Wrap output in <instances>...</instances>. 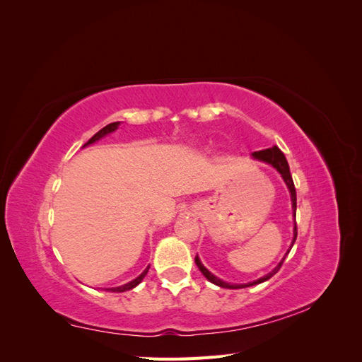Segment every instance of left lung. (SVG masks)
Segmentation results:
<instances>
[{
    "instance_id": "left-lung-1",
    "label": "left lung",
    "mask_w": 362,
    "mask_h": 362,
    "mask_svg": "<svg viewBox=\"0 0 362 362\" xmlns=\"http://www.w3.org/2000/svg\"><path fill=\"white\" fill-rule=\"evenodd\" d=\"M252 157H254L255 160H259V161H264V163H267V164H272V166L275 168V169L281 173L282 180L286 181L287 187H288V190H290L291 204H293V217H296V189H294V182H293V178H291V173H290V168H288V163H287L286 156L282 154L281 149H279L278 146H272V148L264 149V151H257V152H254V154H252ZM293 234H294V237H293V242H291V246H290L288 252L291 250V247H293V245H294V242H296V238H298V225H296V221H294ZM288 252H287V254H288ZM284 259H286V257H284L282 261L279 262V264H278L275 269H273L270 273H267V275H264V276L257 279V281H254V282L240 284V286H238V284H228V282H223L222 279L216 278V276L213 275V273H210V272H208V270L204 267V264L201 262V259L198 258V255H196L194 262H196V266L199 267V270L202 272V275H204L208 281H210V282L216 284V286L222 287V288H245V287H250V286H257V284H261V282H264V281L270 279L273 275H275V273L279 272Z\"/></svg>"
}]
</instances>
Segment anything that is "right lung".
I'll use <instances>...</instances> for the list:
<instances>
[{
    "mask_svg": "<svg viewBox=\"0 0 362 362\" xmlns=\"http://www.w3.org/2000/svg\"><path fill=\"white\" fill-rule=\"evenodd\" d=\"M119 124L120 122H113V124H108L107 127H104L103 129H100L98 131V133L87 141V144H84V146H87V145H92V144H95L96 140H100V139H103L104 136H107V134H110V133H113V131H116L117 129V127H119ZM148 270H149V266L144 270V273H141L140 276H137L136 279H133L131 282H128V284H125V286H120V287H116V288H107V291H115V293H122V291H128V290H131V288H134L136 286H139V284L144 281V278L146 276V273H148Z\"/></svg>",
    "mask_w": 362,
    "mask_h": 362,
    "instance_id": "add662e5",
    "label": "right lung"
}]
</instances>
